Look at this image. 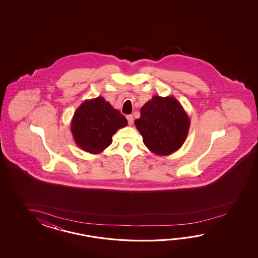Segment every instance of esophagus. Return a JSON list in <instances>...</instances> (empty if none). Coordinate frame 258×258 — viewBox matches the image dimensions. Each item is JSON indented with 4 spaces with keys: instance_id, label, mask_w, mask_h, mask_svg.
Wrapping results in <instances>:
<instances>
[{
    "instance_id": "esophagus-1",
    "label": "esophagus",
    "mask_w": 258,
    "mask_h": 258,
    "mask_svg": "<svg viewBox=\"0 0 258 258\" xmlns=\"http://www.w3.org/2000/svg\"><path fill=\"white\" fill-rule=\"evenodd\" d=\"M126 119L127 121H128V123H129V125H132L133 122H134V117H133V115H127Z\"/></svg>"
}]
</instances>
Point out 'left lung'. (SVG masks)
I'll return each instance as SVG.
<instances>
[{"label": "left lung", "mask_w": 258, "mask_h": 258, "mask_svg": "<svg viewBox=\"0 0 258 258\" xmlns=\"http://www.w3.org/2000/svg\"><path fill=\"white\" fill-rule=\"evenodd\" d=\"M140 114L135 124L152 153L169 156L185 142L191 122L174 97L153 96L141 108Z\"/></svg>", "instance_id": "left-lung-1"}]
</instances>
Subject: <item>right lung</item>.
Returning <instances> with one entry per match:
<instances>
[{"instance_id": "1", "label": "right lung", "mask_w": 258, "mask_h": 258, "mask_svg": "<svg viewBox=\"0 0 258 258\" xmlns=\"http://www.w3.org/2000/svg\"><path fill=\"white\" fill-rule=\"evenodd\" d=\"M126 118L104 98L87 99L75 111L71 132L78 148L90 154L101 153L112 143V136L127 125Z\"/></svg>"}]
</instances>
